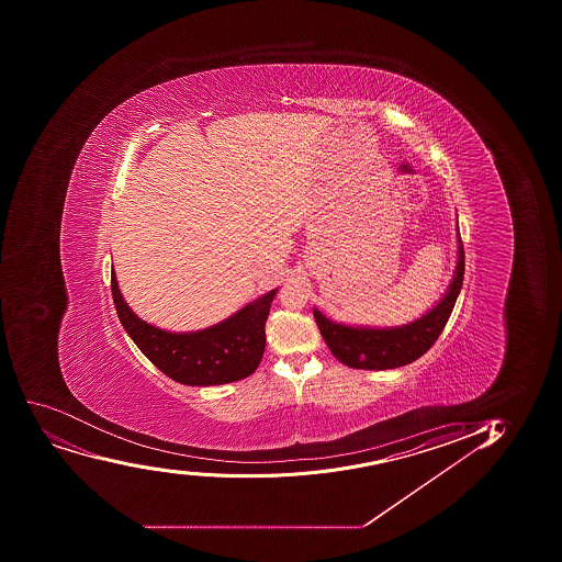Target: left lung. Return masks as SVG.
Listing matches in <instances>:
<instances>
[{
    "mask_svg": "<svg viewBox=\"0 0 562 562\" xmlns=\"http://www.w3.org/2000/svg\"><path fill=\"white\" fill-rule=\"evenodd\" d=\"M458 261L449 290L441 301L428 310L414 323L395 328H370V326H348L324 317L313 310L315 321L329 350L342 364L357 370H392L416 361L432 348L454 310L456 299L460 295L465 271V252L458 231Z\"/></svg>",
    "mask_w": 562,
    "mask_h": 562,
    "instance_id": "obj_1",
    "label": "left lung"
}]
</instances>
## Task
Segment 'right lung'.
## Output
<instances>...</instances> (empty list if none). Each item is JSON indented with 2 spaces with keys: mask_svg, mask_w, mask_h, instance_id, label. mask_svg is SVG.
I'll list each match as a JSON object with an SVG mask.
<instances>
[{
  "mask_svg": "<svg viewBox=\"0 0 562 562\" xmlns=\"http://www.w3.org/2000/svg\"><path fill=\"white\" fill-rule=\"evenodd\" d=\"M277 291L249 302L211 328L173 334L132 312L112 271L113 302L126 334L162 373L189 386L234 383L255 372L266 350V321Z\"/></svg>",
  "mask_w": 562,
  "mask_h": 562,
  "instance_id": "right-lung-1",
  "label": "right lung"
}]
</instances>
